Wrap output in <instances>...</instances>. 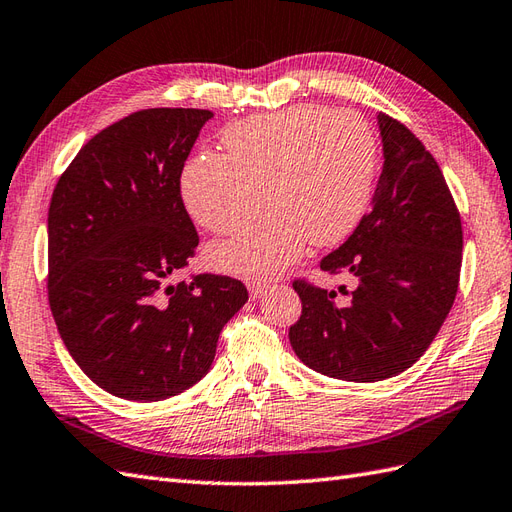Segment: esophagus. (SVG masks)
Segmentation results:
<instances>
[{
  "label": "esophagus",
  "instance_id": "1",
  "mask_svg": "<svg viewBox=\"0 0 512 512\" xmlns=\"http://www.w3.org/2000/svg\"><path fill=\"white\" fill-rule=\"evenodd\" d=\"M270 285L264 281H248V292H251V299H259L264 296V292H268Z\"/></svg>",
  "mask_w": 512,
  "mask_h": 512
}]
</instances>
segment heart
Listing matches in <instances>:
<instances>
[{
  "instance_id": "1",
  "label": "heart",
  "mask_w": 512,
  "mask_h": 512,
  "mask_svg": "<svg viewBox=\"0 0 512 512\" xmlns=\"http://www.w3.org/2000/svg\"><path fill=\"white\" fill-rule=\"evenodd\" d=\"M224 154L185 165L181 196L189 216L218 235L242 231L261 202L268 216L211 251L218 268L268 277L303 251L331 246L364 216L375 176V137L358 113L296 104L224 128ZM262 196L259 197L258 194Z\"/></svg>"
}]
</instances>
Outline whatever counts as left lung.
I'll use <instances>...</instances> for the list:
<instances>
[{"mask_svg":"<svg viewBox=\"0 0 512 512\" xmlns=\"http://www.w3.org/2000/svg\"><path fill=\"white\" fill-rule=\"evenodd\" d=\"M384 168L351 237L320 268L351 275L344 299L294 279L301 318L290 327L299 360L344 382H382L417 362L454 305L460 261V211L423 141L390 115H379Z\"/></svg>","mask_w":512,"mask_h":512,"instance_id":"left-lung-1","label":"left lung"}]
</instances>
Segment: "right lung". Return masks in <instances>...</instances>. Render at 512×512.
I'll list each match as a JSON object with an SVG mask.
<instances>
[{"mask_svg":"<svg viewBox=\"0 0 512 512\" xmlns=\"http://www.w3.org/2000/svg\"><path fill=\"white\" fill-rule=\"evenodd\" d=\"M202 109H144L91 137L47 211V299L58 334L93 384L159 401L200 382L222 327L248 301L242 281L189 275L198 233L181 174Z\"/></svg>","mask_w":512,"mask_h":512,"instance_id":"right-lung-1","label":"right lung"}]
</instances>
